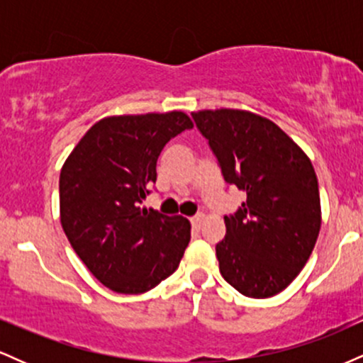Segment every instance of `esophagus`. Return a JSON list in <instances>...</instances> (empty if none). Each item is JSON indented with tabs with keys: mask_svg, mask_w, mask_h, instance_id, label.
<instances>
[{
	"mask_svg": "<svg viewBox=\"0 0 363 363\" xmlns=\"http://www.w3.org/2000/svg\"><path fill=\"white\" fill-rule=\"evenodd\" d=\"M205 218H206L205 213H198V215H194L193 218H191V223H193L194 228H199L203 225V222H205Z\"/></svg>",
	"mask_w": 363,
	"mask_h": 363,
	"instance_id": "obj_1",
	"label": "esophagus"
}]
</instances>
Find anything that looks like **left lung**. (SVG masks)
Listing matches in <instances>:
<instances>
[{"label": "left lung", "mask_w": 363, "mask_h": 363, "mask_svg": "<svg viewBox=\"0 0 363 363\" xmlns=\"http://www.w3.org/2000/svg\"><path fill=\"white\" fill-rule=\"evenodd\" d=\"M223 177L247 194L225 216L216 244L222 277L245 297L285 290L309 261L320 230L318 176L307 153L273 121L244 109L191 112Z\"/></svg>", "instance_id": "left-lung-1"}]
</instances>
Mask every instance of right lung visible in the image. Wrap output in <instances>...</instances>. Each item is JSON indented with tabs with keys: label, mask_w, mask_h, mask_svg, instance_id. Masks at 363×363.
<instances>
[{
	"label": "right lung",
	"mask_w": 363,
	"mask_h": 363,
	"mask_svg": "<svg viewBox=\"0 0 363 363\" xmlns=\"http://www.w3.org/2000/svg\"><path fill=\"white\" fill-rule=\"evenodd\" d=\"M193 128L182 111L123 114L91 126L65 160L60 218L69 244L104 286L145 294L177 269L189 220L140 206L169 140Z\"/></svg>",
	"instance_id": "1"
}]
</instances>
